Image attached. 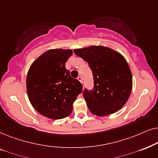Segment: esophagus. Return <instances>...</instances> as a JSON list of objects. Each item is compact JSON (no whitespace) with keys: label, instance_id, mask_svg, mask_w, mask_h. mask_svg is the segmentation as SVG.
Listing matches in <instances>:
<instances>
[{"label":"esophagus","instance_id":"34e87169","mask_svg":"<svg viewBox=\"0 0 158 158\" xmlns=\"http://www.w3.org/2000/svg\"><path fill=\"white\" fill-rule=\"evenodd\" d=\"M77 79H78V80H79V81H80V82H81V84L83 83V81H82V78H81V77H78Z\"/></svg>","mask_w":158,"mask_h":158}]
</instances>
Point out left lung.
<instances>
[{
    "mask_svg": "<svg viewBox=\"0 0 158 158\" xmlns=\"http://www.w3.org/2000/svg\"><path fill=\"white\" fill-rule=\"evenodd\" d=\"M89 64L93 73L94 89L83 92L92 114H113L127 102L132 89V75L128 63L118 52L102 45L73 50Z\"/></svg>",
    "mask_w": 158,
    "mask_h": 158,
    "instance_id": "1",
    "label": "left lung"
}]
</instances>
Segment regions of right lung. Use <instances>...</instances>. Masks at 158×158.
Masks as SVG:
<instances>
[{
	"label": "right lung",
	"mask_w": 158,
	"mask_h": 158,
	"mask_svg": "<svg viewBox=\"0 0 158 158\" xmlns=\"http://www.w3.org/2000/svg\"><path fill=\"white\" fill-rule=\"evenodd\" d=\"M70 49H51L32 63L27 76V91L31 106L50 119H61L73 110V103L82 85L70 76L66 62Z\"/></svg>",
	"instance_id": "1"
}]
</instances>
